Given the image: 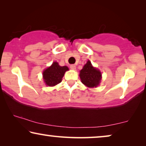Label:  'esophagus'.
Here are the masks:
<instances>
[{"label": "esophagus", "mask_w": 146, "mask_h": 146, "mask_svg": "<svg viewBox=\"0 0 146 146\" xmlns=\"http://www.w3.org/2000/svg\"><path fill=\"white\" fill-rule=\"evenodd\" d=\"M70 68L72 69V70H75L76 69V66L75 65H70Z\"/></svg>", "instance_id": "esophagus-1"}]
</instances>
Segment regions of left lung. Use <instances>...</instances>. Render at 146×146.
I'll list each match as a JSON object with an SVG mask.
<instances>
[{
    "instance_id": "8db88e82",
    "label": "left lung",
    "mask_w": 146,
    "mask_h": 146,
    "mask_svg": "<svg viewBox=\"0 0 146 146\" xmlns=\"http://www.w3.org/2000/svg\"><path fill=\"white\" fill-rule=\"evenodd\" d=\"M79 77L82 83L87 87L93 88L98 86L102 78L101 72L94 67L89 60L80 71Z\"/></svg>"
}]
</instances>
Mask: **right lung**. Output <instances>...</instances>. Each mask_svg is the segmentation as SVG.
<instances>
[{"label":"right lung","instance_id":"obj_1","mask_svg":"<svg viewBox=\"0 0 146 146\" xmlns=\"http://www.w3.org/2000/svg\"><path fill=\"white\" fill-rule=\"evenodd\" d=\"M69 70L67 66H60L55 61L50 67L43 71V78L46 85L49 87H53L61 83L65 73Z\"/></svg>","mask_w":146,"mask_h":146}]
</instances>
